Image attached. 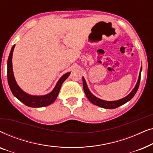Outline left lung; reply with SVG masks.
<instances>
[{
	"instance_id": "8db88e82",
	"label": "left lung",
	"mask_w": 153,
	"mask_h": 153,
	"mask_svg": "<svg viewBox=\"0 0 153 153\" xmlns=\"http://www.w3.org/2000/svg\"><path fill=\"white\" fill-rule=\"evenodd\" d=\"M141 70H140L139 75V79H138L137 83L136 84L135 87L134 88V89L131 91V93L127 95L126 97L122 98V99L116 100V101H106V100H103L100 99L97 97H95L93 94L91 93V92L90 91V90L88 87L86 81H85L84 77L83 76V91L86 95V97L90 102L93 104H95L96 106H100V107L104 108H108V109H113V108H118V106H120L123 104L127 103V102H129V100L132 99V97L134 96V95L137 93L138 88H139L140 80H141Z\"/></svg>"
}]
</instances>
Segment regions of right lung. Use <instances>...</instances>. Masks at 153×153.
I'll use <instances>...</instances> for the list:
<instances>
[{"instance_id": "obj_1", "label": "right lung", "mask_w": 153, "mask_h": 153, "mask_svg": "<svg viewBox=\"0 0 153 153\" xmlns=\"http://www.w3.org/2000/svg\"><path fill=\"white\" fill-rule=\"evenodd\" d=\"M14 47H15V45H13V47H12L7 60V81L12 94L19 101L24 103L25 105L29 106V107H44V106H47L51 104L56 100L62 84L66 80L67 78L70 76L71 72H68L62 75L56 83L53 91L47 95H32L26 93L19 86L14 76L13 69H12V54H13Z\"/></svg>"}]
</instances>
